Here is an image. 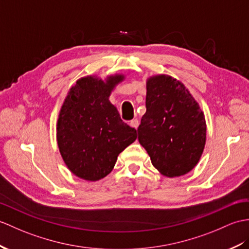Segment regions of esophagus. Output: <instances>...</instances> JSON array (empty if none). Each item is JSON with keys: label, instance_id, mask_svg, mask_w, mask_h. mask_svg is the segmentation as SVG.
Wrapping results in <instances>:
<instances>
[{"label": "esophagus", "instance_id": "1", "mask_svg": "<svg viewBox=\"0 0 249 249\" xmlns=\"http://www.w3.org/2000/svg\"><path fill=\"white\" fill-rule=\"evenodd\" d=\"M129 124H130V126H131V127H134V128H136V129H137V128H138V126H139V121H138L137 119H134V120H131V121H130V123H129Z\"/></svg>", "mask_w": 249, "mask_h": 249}]
</instances>
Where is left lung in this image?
I'll return each mask as SVG.
<instances>
[{"instance_id": "8db88e82", "label": "left lung", "mask_w": 249, "mask_h": 249, "mask_svg": "<svg viewBox=\"0 0 249 249\" xmlns=\"http://www.w3.org/2000/svg\"><path fill=\"white\" fill-rule=\"evenodd\" d=\"M146 90L139 142L160 174L170 178L186 175L204 152L205 114L187 87L170 75L148 77Z\"/></svg>"}]
</instances>
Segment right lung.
Here are the masks:
<instances>
[{
  "instance_id": "1",
  "label": "right lung",
  "mask_w": 249,
  "mask_h": 249,
  "mask_svg": "<svg viewBox=\"0 0 249 249\" xmlns=\"http://www.w3.org/2000/svg\"><path fill=\"white\" fill-rule=\"evenodd\" d=\"M124 74L105 79L88 75L76 80L63 101L56 124L61 157L75 176L97 181L110 173L118 156L137 139V130L124 123L109 101Z\"/></svg>"
}]
</instances>
